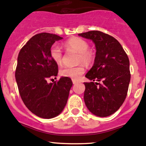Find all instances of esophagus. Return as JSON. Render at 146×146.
Wrapping results in <instances>:
<instances>
[{
  "mask_svg": "<svg viewBox=\"0 0 146 146\" xmlns=\"http://www.w3.org/2000/svg\"><path fill=\"white\" fill-rule=\"evenodd\" d=\"M72 81H73V84H76V83H78V81L77 80H75V79H73V80H72Z\"/></svg>",
  "mask_w": 146,
  "mask_h": 146,
  "instance_id": "obj_1",
  "label": "esophagus"
}]
</instances>
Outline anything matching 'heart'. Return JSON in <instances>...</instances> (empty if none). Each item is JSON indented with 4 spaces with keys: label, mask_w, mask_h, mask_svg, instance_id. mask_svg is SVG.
I'll use <instances>...</instances> for the list:
<instances>
[{
    "label": "heart",
    "mask_w": 146,
    "mask_h": 146,
    "mask_svg": "<svg viewBox=\"0 0 146 146\" xmlns=\"http://www.w3.org/2000/svg\"><path fill=\"white\" fill-rule=\"evenodd\" d=\"M65 47L67 50H73L78 53V61L79 63L88 65L92 62L94 59V54L89 48V44L83 39L80 37H73L69 39L65 43ZM50 56L53 61L57 64H61L63 61V52L61 47L57 44H53L50 48ZM85 72L82 65L76 66H66L60 71L64 77L78 80Z\"/></svg>",
    "instance_id": "1"
}]
</instances>
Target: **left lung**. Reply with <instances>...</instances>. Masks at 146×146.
<instances>
[{
  "label": "left lung",
  "mask_w": 146,
  "mask_h": 146,
  "mask_svg": "<svg viewBox=\"0 0 146 146\" xmlns=\"http://www.w3.org/2000/svg\"><path fill=\"white\" fill-rule=\"evenodd\" d=\"M78 35L92 39L97 51L93 66L85 75L91 80L84 82L85 105L95 115L108 117L120 108L127 95L131 80L129 57L111 35L95 30Z\"/></svg>",
  "instance_id": "8db88e82"
}]
</instances>
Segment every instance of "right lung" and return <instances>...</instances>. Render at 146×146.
I'll return each mask as SVG.
<instances>
[{
	"mask_svg": "<svg viewBox=\"0 0 146 146\" xmlns=\"http://www.w3.org/2000/svg\"><path fill=\"white\" fill-rule=\"evenodd\" d=\"M61 39L47 32L37 34L23 46L17 57L15 79L19 93L28 110L41 118H54L63 111L73 85L68 77L47 82L58 71V64L50 56V48Z\"/></svg>",
	"mask_w": 146,
	"mask_h": 146,
	"instance_id": "add662e5",
	"label": "right lung"
}]
</instances>
